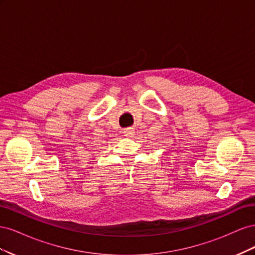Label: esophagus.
<instances>
[{"instance_id": "34e87169", "label": "esophagus", "mask_w": 255, "mask_h": 255, "mask_svg": "<svg viewBox=\"0 0 255 255\" xmlns=\"http://www.w3.org/2000/svg\"><path fill=\"white\" fill-rule=\"evenodd\" d=\"M123 132V134H125V136H127V137H133L134 135H135V130H134V128H125L122 130Z\"/></svg>"}]
</instances>
